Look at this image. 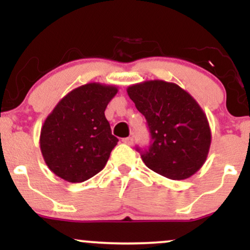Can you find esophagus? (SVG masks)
<instances>
[{
  "label": "esophagus",
  "mask_w": 250,
  "mask_h": 250,
  "mask_svg": "<svg viewBox=\"0 0 250 250\" xmlns=\"http://www.w3.org/2000/svg\"><path fill=\"white\" fill-rule=\"evenodd\" d=\"M122 141L125 142V145H128V146H133V143H134V139H133V137H125V139H123Z\"/></svg>",
  "instance_id": "1"
}]
</instances>
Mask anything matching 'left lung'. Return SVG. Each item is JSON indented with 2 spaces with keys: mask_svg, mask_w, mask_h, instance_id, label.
<instances>
[{
  "mask_svg": "<svg viewBox=\"0 0 250 250\" xmlns=\"http://www.w3.org/2000/svg\"><path fill=\"white\" fill-rule=\"evenodd\" d=\"M127 93L146 117L150 147L141 151L149 169L170 180L193 176L207 160L211 131L207 115L187 90L173 82L149 80Z\"/></svg>",
  "mask_w": 250,
  "mask_h": 250,
  "instance_id": "8db88e82",
  "label": "left lung"
}]
</instances>
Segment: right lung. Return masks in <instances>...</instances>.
Instances as JSON below:
<instances>
[{
	"label": "right lung",
	"mask_w": 250,
	"mask_h": 250,
	"mask_svg": "<svg viewBox=\"0 0 250 250\" xmlns=\"http://www.w3.org/2000/svg\"><path fill=\"white\" fill-rule=\"evenodd\" d=\"M116 85L90 82L60 100L43 122L40 148L45 165L67 182L87 181L107 165L119 139L104 110Z\"/></svg>",
	"instance_id": "add662e5"
}]
</instances>
